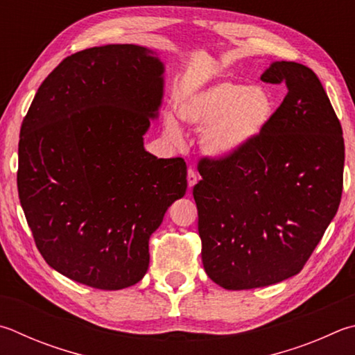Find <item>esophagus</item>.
Instances as JSON below:
<instances>
[{"instance_id":"esophagus-1","label":"esophagus","mask_w":355,"mask_h":355,"mask_svg":"<svg viewBox=\"0 0 355 355\" xmlns=\"http://www.w3.org/2000/svg\"><path fill=\"white\" fill-rule=\"evenodd\" d=\"M197 182H198L197 172L194 169H189L188 171V186H189V188H194V186L197 184Z\"/></svg>"}]
</instances>
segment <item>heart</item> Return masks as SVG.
I'll list each match as a JSON object with an SVG mask.
<instances>
[{"mask_svg": "<svg viewBox=\"0 0 355 355\" xmlns=\"http://www.w3.org/2000/svg\"><path fill=\"white\" fill-rule=\"evenodd\" d=\"M276 112V102L266 87L241 80H222L182 96L177 114L186 124L203 128L202 150L212 158H230L247 149L266 132ZM164 132L175 143L182 127L171 113L164 114Z\"/></svg>", "mask_w": 355, "mask_h": 355, "instance_id": "heart-1", "label": "heart"}]
</instances>
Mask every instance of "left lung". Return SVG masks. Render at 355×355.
<instances>
[{
    "label": "left lung",
    "mask_w": 355,
    "mask_h": 355,
    "mask_svg": "<svg viewBox=\"0 0 355 355\" xmlns=\"http://www.w3.org/2000/svg\"><path fill=\"white\" fill-rule=\"evenodd\" d=\"M261 80L287 87L272 122L236 155L200 161L192 191L205 272L227 290L298 275L343 191V130L317 74L282 60Z\"/></svg>",
    "instance_id": "obj_1"
}]
</instances>
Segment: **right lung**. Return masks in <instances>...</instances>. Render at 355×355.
Masks as SVG:
<instances>
[{"mask_svg": "<svg viewBox=\"0 0 355 355\" xmlns=\"http://www.w3.org/2000/svg\"><path fill=\"white\" fill-rule=\"evenodd\" d=\"M164 65L105 44L67 57L38 88L18 144V196L43 259L80 284L121 290L149 268V239L188 188L183 158H157Z\"/></svg>", "mask_w": 355, "mask_h": 355, "instance_id": "add662e5", "label": "right lung"}]
</instances>
